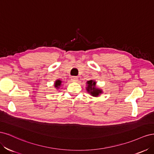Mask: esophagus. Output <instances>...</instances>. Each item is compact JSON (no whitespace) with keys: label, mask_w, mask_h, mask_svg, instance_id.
<instances>
[{"label":"esophagus","mask_w":154,"mask_h":154,"mask_svg":"<svg viewBox=\"0 0 154 154\" xmlns=\"http://www.w3.org/2000/svg\"><path fill=\"white\" fill-rule=\"evenodd\" d=\"M71 81L73 82H78V78L77 76H72V77L71 78Z\"/></svg>","instance_id":"esophagus-1"}]
</instances>
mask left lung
Instances as JSON below:
<instances>
[{
    "label": "left lung",
    "mask_w": 154,
    "mask_h": 154,
    "mask_svg": "<svg viewBox=\"0 0 154 154\" xmlns=\"http://www.w3.org/2000/svg\"><path fill=\"white\" fill-rule=\"evenodd\" d=\"M96 82L95 81L89 80L87 82V87H86L87 91L89 93V94H91V95L94 97L98 96L100 94L103 92L100 88L96 87Z\"/></svg>",
    "instance_id": "left-lung-1"
}]
</instances>
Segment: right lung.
I'll list each match as a JSON object with an SVG mask.
<instances>
[{
  "mask_svg": "<svg viewBox=\"0 0 154 154\" xmlns=\"http://www.w3.org/2000/svg\"><path fill=\"white\" fill-rule=\"evenodd\" d=\"M61 85H62V81L60 80H57L54 83V87L57 88H59Z\"/></svg>",
  "mask_w": 154,
  "mask_h": 154,
  "instance_id": "right-lung-1",
  "label": "right lung"
}]
</instances>
